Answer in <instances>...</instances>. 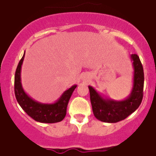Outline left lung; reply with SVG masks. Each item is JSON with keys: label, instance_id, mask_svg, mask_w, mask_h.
I'll list each match as a JSON object with an SVG mask.
<instances>
[{"label": "left lung", "instance_id": "left-lung-1", "mask_svg": "<svg viewBox=\"0 0 156 156\" xmlns=\"http://www.w3.org/2000/svg\"><path fill=\"white\" fill-rule=\"evenodd\" d=\"M130 60L134 68L133 86L130 95L123 100H114L101 95L88 85L92 111L95 118L105 123H116L127 118L139 107L143 98L144 71L137 54H131Z\"/></svg>", "mask_w": 156, "mask_h": 156}]
</instances>
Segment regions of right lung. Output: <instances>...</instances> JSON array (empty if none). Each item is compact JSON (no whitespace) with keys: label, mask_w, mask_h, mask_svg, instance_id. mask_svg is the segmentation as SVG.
Wrapping results in <instances>:
<instances>
[{"label":"right lung","mask_w":156,"mask_h":156,"mask_svg":"<svg viewBox=\"0 0 156 156\" xmlns=\"http://www.w3.org/2000/svg\"><path fill=\"white\" fill-rule=\"evenodd\" d=\"M24 57L25 53L18 64L15 75V94L19 104L24 111L36 121L53 123L63 120L66 116L69 99L77 85H72L68 90L64 91L61 97L53 103H43L36 101L32 99L22 88L21 71Z\"/></svg>","instance_id":"add662e5"}]
</instances>
